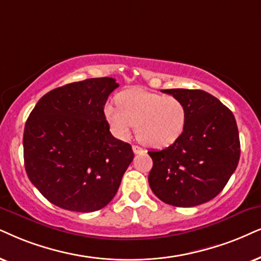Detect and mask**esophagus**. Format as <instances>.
Instances as JSON below:
<instances>
[{
    "label": "esophagus",
    "instance_id": "1",
    "mask_svg": "<svg viewBox=\"0 0 261 261\" xmlns=\"http://www.w3.org/2000/svg\"><path fill=\"white\" fill-rule=\"evenodd\" d=\"M133 150H134L135 154H141V153H143V151H144L140 146H136V144H134V146H133Z\"/></svg>",
    "mask_w": 261,
    "mask_h": 261
}]
</instances>
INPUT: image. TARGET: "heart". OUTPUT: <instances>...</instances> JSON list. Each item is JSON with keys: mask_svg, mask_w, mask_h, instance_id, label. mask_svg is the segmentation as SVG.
<instances>
[{"mask_svg": "<svg viewBox=\"0 0 261 261\" xmlns=\"http://www.w3.org/2000/svg\"><path fill=\"white\" fill-rule=\"evenodd\" d=\"M118 105L107 103L103 114L112 133L120 140L131 135L136 125L137 138L151 148H164L180 136L187 123V108L172 95L131 89L118 96Z\"/></svg>", "mask_w": 261, "mask_h": 261, "instance_id": "heart-1", "label": "heart"}]
</instances>
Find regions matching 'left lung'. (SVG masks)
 <instances>
[{
  "instance_id": "left-lung-1",
  "label": "left lung",
  "mask_w": 261,
  "mask_h": 261,
  "mask_svg": "<svg viewBox=\"0 0 261 261\" xmlns=\"http://www.w3.org/2000/svg\"><path fill=\"white\" fill-rule=\"evenodd\" d=\"M187 108L182 135L163 150H150L148 182L165 203L194 207L224 189L240 160L239 128L232 112L203 90H161Z\"/></svg>"
}]
</instances>
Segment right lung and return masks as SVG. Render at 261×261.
I'll use <instances>...</instances> for the list:
<instances>
[{"instance_id":"add662e5","label":"right lung","mask_w":261,"mask_h":261,"mask_svg":"<svg viewBox=\"0 0 261 261\" xmlns=\"http://www.w3.org/2000/svg\"><path fill=\"white\" fill-rule=\"evenodd\" d=\"M119 87L114 78H90L47 92L25 124L29 179L55 206L94 212L111 202L134 159L133 148L110 131L103 108Z\"/></svg>"}]
</instances>
